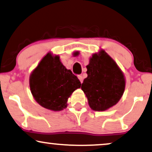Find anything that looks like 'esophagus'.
<instances>
[{
	"label": "esophagus",
	"instance_id": "obj_1",
	"mask_svg": "<svg viewBox=\"0 0 152 152\" xmlns=\"http://www.w3.org/2000/svg\"><path fill=\"white\" fill-rule=\"evenodd\" d=\"M78 79L80 80V83H83V77L82 75H78Z\"/></svg>",
	"mask_w": 152,
	"mask_h": 152
}]
</instances>
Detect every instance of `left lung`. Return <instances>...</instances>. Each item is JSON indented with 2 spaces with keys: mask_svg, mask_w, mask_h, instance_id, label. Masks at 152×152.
I'll return each instance as SVG.
<instances>
[{
  "mask_svg": "<svg viewBox=\"0 0 152 152\" xmlns=\"http://www.w3.org/2000/svg\"><path fill=\"white\" fill-rule=\"evenodd\" d=\"M88 77L81 89L90 108L104 111L116 104L124 94L125 78L116 62L104 51L94 54L87 66Z\"/></svg>",
  "mask_w": 152,
  "mask_h": 152,
  "instance_id": "left-lung-1",
  "label": "left lung"
}]
</instances>
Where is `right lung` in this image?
<instances>
[{
	"label": "right lung",
	"mask_w": 152,
	"mask_h": 152,
	"mask_svg": "<svg viewBox=\"0 0 152 152\" xmlns=\"http://www.w3.org/2000/svg\"><path fill=\"white\" fill-rule=\"evenodd\" d=\"M30 89L36 101L44 108L60 111L66 107L67 99L80 88V80L59 61V57L48 53L32 72Z\"/></svg>",
	"instance_id": "right-lung-1"
}]
</instances>
